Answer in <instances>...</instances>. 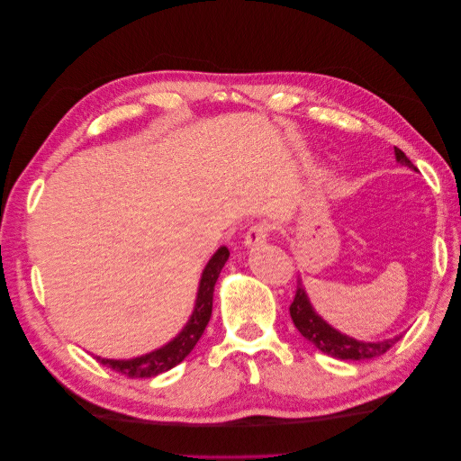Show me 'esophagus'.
Segmentation results:
<instances>
[{
	"label": "esophagus",
	"mask_w": 461,
	"mask_h": 461,
	"mask_svg": "<svg viewBox=\"0 0 461 461\" xmlns=\"http://www.w3.org/2000/svg\"><path fill=\"white\" fill-rule=\"evenodd\" d=\"M269 232H271V225H267V222H256V225L248 229L244 244L248 248H259L267 242Z\"/></svg>",
	"instance_id": "34e87169"
}]
</instances>
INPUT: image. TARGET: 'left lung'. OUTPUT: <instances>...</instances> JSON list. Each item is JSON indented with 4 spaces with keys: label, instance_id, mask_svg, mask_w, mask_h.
Listing matches in <instances>:
<instances>
[{
    "label": "left lung",
    "instance_id": "8db88e82",
    "mask_svg": "<svg viewBox=\"0 0 461 461\" xmlns=\"http://www.w3.org/2000/svg\"><path fill=\"white\" fill-rule=\"evenodd\" d=\"M396 151V159L400 163H406L410 169H415L413 163L406 158V153L402 149L394 148ZM290 317L294 321L296 329L300 330L302 337L305 340H310L317 350L325 352L332 357L339 359H352V361H359V359H371V357H379L384 352H388L402 337H394L388 339L383 342H359L356 339L346 337V334L339 332L337 329H332L329 323H325L321 319L308 300V294L302 286V283L298 281L296 286V296L290 303Z\"/></svg>",
    "mask_w": 461,
    "mask_h": 461
}]
</instances>
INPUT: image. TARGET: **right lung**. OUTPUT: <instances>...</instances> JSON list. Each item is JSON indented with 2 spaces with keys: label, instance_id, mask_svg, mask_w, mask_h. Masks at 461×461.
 Segmentation results:
<instances>
[{
  "label": "right lung",
  "instance_id": "1",
  "mask_svg": "<svg viewBox=\"0 0 461 461\" xmlns=\"http://www.w3.org/2000/svg\"><path fill=\"white\" fill-rule=\"evenodd\" d=\"M227 259H229V249L227 246H222L205 265V269L202 273V281H200L198 298H196V308H194L188 325L175 340L165 344L156 352H149L146 356L134 357V359H104V357H95V359L105 367H111L124 376H131V379L156 376L159 373H165L171 367L178 366L180 361L192 352V348L198 344L200 337L209 323V317H212V308H213V288L221 269L225 267Z\"/></svg>",
  "mask_w": 461,
  "mask_h": 461
}]
</instances>
